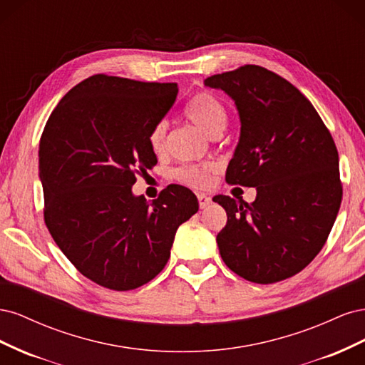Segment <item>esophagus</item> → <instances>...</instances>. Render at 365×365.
<instances>
[{
  "label": "esophagus",
  "mask_w": 365,
  "mask_h": 365,
  "mask_svg": "<svg viewBox=\"0 0 365 365\" xmlns=\"http://www.w3.org/2000/svg\"><path fill=\"white\" fill-rule=\"evenodd\" d=\"M197 201H200L201 208H207L210 204H212V197L204 193H197Z\"/></svg>",
  "instance_id": "obj_1"
}]
</instances>
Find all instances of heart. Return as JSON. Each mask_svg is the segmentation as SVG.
<instances>
[{"label": "heart", "instance_id": "1", "mask_svg": "<svg viewBox=\"0 0 365 365\" xmlns=\"http://www.w3.org/2000/svg\"><path fill=\"white\" fill-rule=\"evenodd\" d=\"M185 115L197 129L212 138L222 134L228 120L225 106L210 94L195 96L189 105L185 106ZM165 130H168L165 121H160L150 130L149 143L153 150H160L163 148ZM208 170L210 168H193V165L192 168H182L176 172V178L187 185L202 187L208 184Z\"/></svg>", "mask_w": 365, "mask_h": 365}]
</instances>
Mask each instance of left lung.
Masks as SVG:
<instances>
[{"label": "left lung", "instance_id": "left-lung-1", "mask_svg": "<svg viewBox=\"0 0 365 365\" xmlns=\"http://www.w3.org/2000/svg\"><path fill=\"white\" fill-rule=\"evenodd\" d=\"M235 102L240 135L225 180L256 187V201L217 195L227 225L216 242L227 267L268 284L292 277L322 251L342 197L332 135L312 103L275 73L245 65L207 77Z\"/></svg>", "mask_w": 365, "mask_h": 365}]
</instances>
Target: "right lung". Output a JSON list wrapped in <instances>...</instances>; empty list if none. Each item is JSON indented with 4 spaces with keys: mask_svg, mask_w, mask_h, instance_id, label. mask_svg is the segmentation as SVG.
I'll return each mask as SVG.
<instances>
[{
    "mask_svg": "<svg viewBox=\"0 0 365 365\" xmlns=\"http://www.w3.org/2000/svg\"><path fill=\"white\" fill-rule=\"evenodd\" d=\"M176 83L96 74L63 96L39 143L46 224L85 277L114 291L150 282L170 257L178 227L200 208L170 184L158 200L134 195L157 164L149 134L173 106Z\"/></svg>",
    "mask_w": 365,
    "mask_h": 365,
    "instance_id": "1",
    "label": "right lung"
}]
</instances>
